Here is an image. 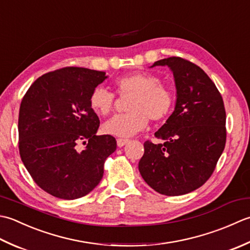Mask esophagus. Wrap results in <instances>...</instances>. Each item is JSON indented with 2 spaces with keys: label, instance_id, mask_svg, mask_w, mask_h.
I'll return each mask as SVG.
<instances>
[{
  "label": "esophagus",
  "instance_id": "obj_1",
  "mask_svg": "<svg viewBox=\"0 0 250 250\" xmlns=\"http://www.w3.org/2000/svg\"><path fill=\"white\" fill-rule=\"evenodd\" d=\"M116 142H118V146H119L120 147H122V146H124L126 144H128V142H129V139L119 138L118 140H116Z\"/></svg>",
  "mask_w": 250,
  "mask_h": 250
}]
</instances>
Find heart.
<instances>
[{"instance_id":"1","label":"heart","mask_w":250,"mask_h":250,"mask_svg":"<svg viewBox=\"0 0 250 250\" xmlns=\"http://www.w3.org/2000/svg\"><path fill=\"white\" fill-rule=\"evenodd\" d=\"M116 94L130 96L127 105L129 113L115 115L103 125L104 132L116 137H130L145 129L149 119L154 122L166 120L175 106L174 91L162 84L155 75L138 72L127 74L114 82ZM115 96L110 90L97 86L89 95V105L96 114L109 115L113 110Z\"/></svg>"}]
</instances>
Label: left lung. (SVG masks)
<instances>
[{
  "instance_id": "8db88e82",
  "label": "left lung",
  "mask_w": 250,
  "mask_h": 250,
  "mask_svg": "<svg viewBox=\"0 0 250 250\" xmlns=\"http://www.w3.org/2000/svg\"><path fill=\"white\" fill-rule=\"evenodd\" d=\"M172 71L175 110L145 142L139 171L152 189L167 196L183 195L202 187L215 170L226 146V110L215 83L198 65L180 57L155 61Z\"/></svg>"
}]
</instances>
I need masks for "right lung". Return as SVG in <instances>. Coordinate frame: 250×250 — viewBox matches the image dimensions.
<instances>
[{"label": "right lung", "mask_w": 250, "mask_h": 250, "mask_svg": "<svg viewBox=\"0 0 250 250\" xmlns=\"http://www.w3.org/2000/svg\"><path fill=\"white\" fill-rule=\"evenodd\" d=\"M106 78L103 71L67 67L40 76L23 96L18 119L20 157L34 182L50 195L75 200L103 179L116 140L96 135L100 122L89 95Z\"/></svg>", "instance_id": "obj_1"}]
</instances>
